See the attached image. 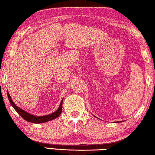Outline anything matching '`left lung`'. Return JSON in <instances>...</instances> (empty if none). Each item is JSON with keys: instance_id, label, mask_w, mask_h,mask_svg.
Segmentation results:
<instances>
[{"instance_id": "obj_1", "label": "left lung", "mask_w": 155, "mask_h": 155, "mask_svg": "<svg viewBox=\"0 0 155 155\" xmlns=\"http://www.w3.org/2000/svg\"><path fill=\"white\" fill-rule=\"evenodd\" d=\"M117 123H119V122H118V121H117Z\"/></svg>"}]
</instances>
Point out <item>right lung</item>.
<instances>
[{"mask_svg":"<svg viewBox=\"0 0 155 155\" xmlns=\"http://www.w3.org/2000/svg\"><path fill=\"white\" fill-rule=\"evenodd\" d=\"M7 96H8V101H9L11 104L12 105V107L14 108V109L22 117L23 119H25V120H26L27 121L31 122V123H34V124L45 123V122L51 121L52 119L57 118L58 117L61 115V112H62V104H63V98L61 102L59 109H58L55 112L45 116H35L33 115H31L30 113L25 112L24 110L20 109V108L17 107V105L13 103V101H12V99H11V97L8 92H7Z\"/></svg>","mask_w":155,"mask_h":155,"instance_id":"1","label":"right lung"}]
</instances>
